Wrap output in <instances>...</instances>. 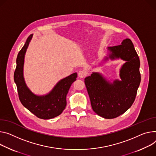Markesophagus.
<instances>
[{
    "mask_svg": "<svg viewBox=\"0 0 156 156\" xmlns=\"http://www.w3.org/2000/svg\"><path fill=\"white\" fill-rule=\"evenodd\" d=\"M78 76H79L80 78H84V77L86 76L87 74H86V73H85V72H84V71H83V70H80L79 72H78Z\"/></svg>",
    "mask_w": 156,
    "mask_h": 156,
    "instance_id": "obj_1",
    "label": "esophagus"
}]
</instances>
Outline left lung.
I'll use <instances>...</instances> for the list:
<instances>
[{"label": "left lung", "mask_w": 156, "mask_h": 156, "mask_svg": "<svg viewBox=\"0 0 156 156\" xmlns=\"http://www.w3.org/2000/svg\"><path fill=\"white\" fill-rule=\"evenodd\" d=\"M104 61L119 59L126 62L119 70L121 80L112 82L101 73L93 72L84 83L93 110L105 119L115 118L124 113L133 104L140 82L139 58L129 38L121 45L108 47Z\"/></svg>", "instance_id": "left-lung-1"}]
</instances>
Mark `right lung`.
Instances as JSON below:
<instances>
[{"label":"right lung","mask_w":156,"mask_h":156,"mask_svg":"<svg viewBox=\"0 0 156 156\" xmlns=\"http://www.w3.org/2000/svg\"><path fill=\"white\" fill-rule=\"evenodd\" d=\"M32 37L33 34H31L28 37L17 55L14 81L17 85L22 105L38 118L50 119L59 116L65 109L66 105V94L72 84L76 81L77 73H74L60 80L47 94L37 95L32 93L26 84L23 77L25 55Z\"/></svg>","instance_id":"1"}]
</instances>
